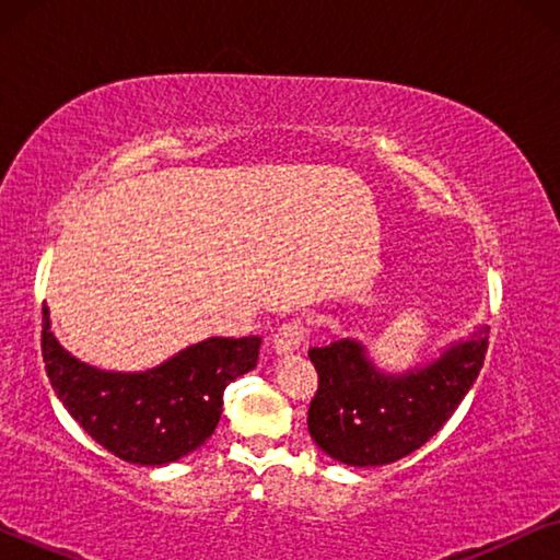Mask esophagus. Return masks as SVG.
<instances>
[{
  "label": "esophagus",
  "mask_w": 560,
  "mask_h": 560,
  "mask_svg": "<svg viewBox=\"0 0 560 560\" xmlns=\"http://www.w3.org/2000/svg\"><path fill=\"white\" fill-rule=\"evenodd\" d=\"M303 340H306V328H303L301 320H289V324H283L277 336L271 338V350L277 355H289L293 350H299Z\"/></svg>",
  "instance_id": "1"
}]
</instances>
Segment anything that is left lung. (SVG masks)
Returning a JSON list of instances; mask_svg holds the SVG:
<instances>
[{
    "mask_svg": "<svg viewBox=\"0 0 560 560\" xmlns=\"http://www.w3.org/2000/svg\"><path fill=\"white\" fill-rule=\"evenodd\" d=\"M489 326H474L428 363L383 371L363 340L340 338L311 348L318 393L308 432L330 459L348 467H383L420 450L442 430L479 377Z\"/></svg>",
    "mask_w": 560,
    "mask_h": 560,
    "instance_id": "8db88e82",
    "label": "left lung"
}]
</instances>
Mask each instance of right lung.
<instances>
[{
	"instance_id": "1",
	"label": "right lung",
	"mask_w": 560,
	"mask_h": 560,
	"mask_svg": "<svg viewBox=\"0 0 560 560\" xmlns=\"http://www.w3.org/2000/svg\"><path fill=\"white\" fill-rule=\"evenodd\" d=\"M259 336H212L148 371H103L69 353L44 306L42 353L66 410L103 450L140 467L187 457L212 438L224 387L259 360Z\"/></svg>"
}]
</instances>
